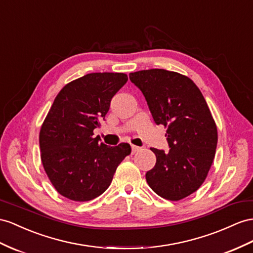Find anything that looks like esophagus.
I'll return each instance as SVG.
<instances>
[{
  "mask_svg": "<svg viewBox=\"0 0 253 253\" xmlns=\"http://www.w3.org/2000/svg\"><path fill=\"white\" fill-rule=\"evenodd\" d=\"M140 151V147L139 146H135V145H131V152H132V154H134V153H137V152H139Z\"/></svg>",
  "mask_w": 253,
  "mask_h": 253,
  "instance_id": "1",
  "label": "esophagus"
}]
</instances>
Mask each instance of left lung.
<instances>
[{"mask_svg":"<svg viewBox=\"0 0 253 253\" xmlns=\"http://www.w3.org/2000/svg\"><path fill=\"white\" fill-rule=\"evenodd\" d=\"M147 102L154 122L168 128L169 152L151 148L156 165L146 182L161 198L178 201L203 184L215 157L218 134L209 106L188 77L166 69L129 74Z\"/></svg>","mask_w":253,"mask_h":253,"instance_id":"obj_1","label":"left lung"}]
</instances>
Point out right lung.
Instances as JSON below:
<instances>
[{
	"instance_id": "add662e5",
	"label": "right lung",
	"mask_w": 253,
	"mask_h": 253,
	"mask_svg": "<svg viewBox=\"0 0 253 253\" xmlns=\"http://www.w3.org/2000/svg\"><path fill=\"white\" fill-rule=\"evenodd\" d=\"M120 73H93L66 84L57 94L40 133L43 169L63 197L85 202L112 182L130 145L108 146L94 137L112 97L127 82Z\"/></svg>"
}]
</instances>
